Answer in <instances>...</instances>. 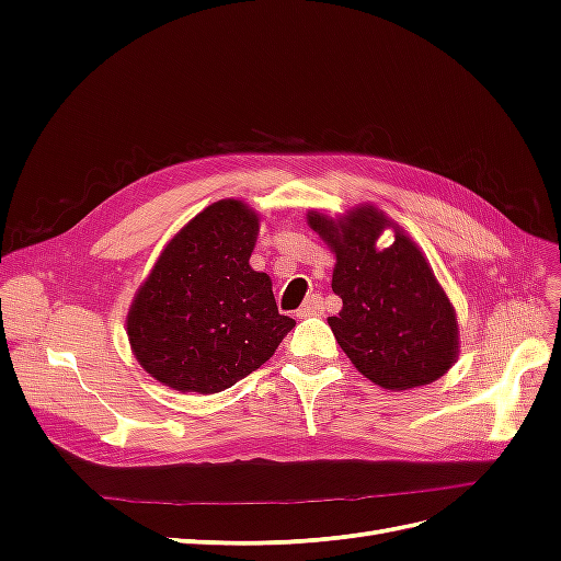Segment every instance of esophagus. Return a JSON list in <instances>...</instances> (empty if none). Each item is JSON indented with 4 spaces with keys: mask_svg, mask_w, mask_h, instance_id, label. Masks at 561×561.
I'll list each match as a JSON object with an SVG mask.
<instances>
[{
    "mask_svg": "<svg viewBox=\"0 0 561 561\" xmlns=\"http://www.w3.org/2000/svg\"><path fill=\"white\" fill-rule=\"evenodd\" d=\"M320 311H322V297L320 295H311L307 299V304H304V307L297 311V316L299 318H309V316H318Z\"/></svg>",
    "mask_w": 561,
    "mask_h": 561,
    "instance_id": "34e87169",
    "label": "esophagus"
}]
</instances>
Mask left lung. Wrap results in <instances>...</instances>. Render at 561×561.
Masks as SVG:
<instances>
[{
	"label": "left lung",
	"instance_id": "1",
	"mask_svg": "<svg viewBox=\"0 0 561 561\" xmlns=\"http://www.w3.org/2000/svg\"><path fill=\"white\" fill-rule=\"evenodd\" d=\"M309 225L336 254L332 290L344 307L328 322L360 375L388 390L443 377L456 360L458 325L421 250L400 231L393 245L377 250L388 219L375 208L339 222L311 213Z\"/></svg>",
	"mask_w": 561,
	"mask_h": 561
}]
</instances>
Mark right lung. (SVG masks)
<instances>
[{
    "label": "right lung",
    "mask_w": 561,
    "mask_h": 561,
    "mask_svg": "<svg viewBox=\"0 0 561 561\" xmlns=\"http://www.w3.org/2000/svg\"><path fill=\"white\" fill-rule=\"evenodd\" d=\"M260 222L241 201H217L165 245L128 311L135 358L182 393H219L262 367L295 328L271 278L252 271Z\"/></svg>",
    "instance_id": "1"
}]
</instances>
